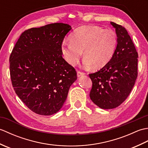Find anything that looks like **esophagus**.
I'll return each instance as SVG.
<instances>
[{
    "instance_id": "esophagus-1",
    "label": "esophagus",
    "mask_w": 148,
    "mask_h": 148,
    "mask_svg": "<svg viewBox=\"0 0 148 148\" xmlns=\"http://www.w3.org/2000/svg\"><path fill=\"white\" fill-rule=\"evenodd\" d=\"M84 74H84V72H81V71H79L77 72V75L78 77L82 76H84Z\"/></svg>"
}]
</instances>
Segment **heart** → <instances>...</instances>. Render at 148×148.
I'll use <instances>...</instances> for the list:
<instances>
[{"label":"heart","instance_id":"1","mask_svg":"<svg viewBox=\"0 0 148 148\" xmlns=\"http://www.w3.org/2000/svg\"><path fill=\"white\" fill-rule=\"evenodd\" d=\"M70 41H63L61 52L65 60L76 65L83 52V64L100 69L108 64L114 55L118 37L114 30L95 25H84L71 34Z\"/></svg>","mask_w":148,"mask_h":148}]
</instances>
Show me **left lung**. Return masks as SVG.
Returning <instances> with one entry per match:
<instances>
[{
  "instance_id": "left-lung-1",
  "label": "left lung",
  "mask_w": 148,
  "mask_h": 148,
  "mask_svg": "<svg viewBox=\"0 0 148 148\" xmlns=\"http://www.w3.org/2000/svg\"><path fill=\"white\" fill-rule=\"evenodd\" d=\"M115 29L118 45L114 55L100 71L90 74L92 102L103 109H114L129 95L137 77L138 53L125 28L111 22Z\"/></svg>"
}]
</instances>
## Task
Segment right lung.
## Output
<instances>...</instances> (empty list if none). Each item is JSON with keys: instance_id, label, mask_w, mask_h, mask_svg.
<instances>
[{"instance_id": "1", "label": "right lung", "mask_w": 148, "mask_h": 148, "mask_svg": "<svg viewBox=\"0 0 148 148\" xmlns=\"http://www.w3.org/2000/svg\"><path fill=\"white\" fill-rule=\"evenodd\" d=\"M71 29L62 23L32 28L21 34L12 49L9 58L12 85L22 102L36 114L57 112L77 79L76 70L61 52L62 43Z\"/></svg>"}]
</instances>
